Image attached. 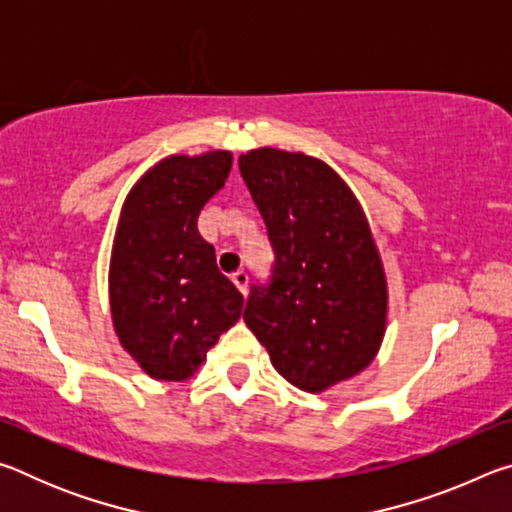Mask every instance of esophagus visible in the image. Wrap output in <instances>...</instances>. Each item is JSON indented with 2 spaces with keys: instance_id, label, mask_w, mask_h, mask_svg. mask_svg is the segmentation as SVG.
Here are the masks:
<instances>
[{
  "instance_id": "1",
  "label": "esophagus",
  "mask_w": 512,
  "mask_h": 512,
  "mask_svg": "<svg viewBox=\"0 0 512 512\" xmlns=\"http://www.w3.org/2000/svg\"><path fill=\"white\" fill-rule=\"evenodd\" d=\"M232 282H235V287L246 296V291H248V273L246 271H237L235 275H232Z\"/></svg>"
}]
</instances>
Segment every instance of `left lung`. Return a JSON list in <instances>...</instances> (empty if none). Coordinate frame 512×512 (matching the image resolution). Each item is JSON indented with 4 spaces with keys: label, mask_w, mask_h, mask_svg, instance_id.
I'll return each mask as SVG.
<instances>
[{
    "label": "left lung",
    "mask_w": 512,
    "mask_h": 512,
    "mask_svg": "<svg viewBox=\"0 0 512 512\" xmlns=\"http://www.w3.org/2000/svg\"><path fill=\"white\" fill-rule=\"evenodd\" d=\"M239 171L275 255L244 320L284 379L320 393L366 368L384 339L386 277L366 214L309 155L255 149Z\"/></svg>",
    "instance_id": "left-lung-1"
}]
</instances>
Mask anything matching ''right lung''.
<instances>
[{
	"label": "right lung",
	"mask_w": 512,
	"mask_h": 512,
	"mask_svg": "<svg viewBox=\"0 0 512 512\" xmlns=\"http://www.w3.org/2000/svg\"><path fill=\"white\" fill-rule=\"evenodd\" d=\"M230 167L228 151L171 155L144 173L121 210L110 262L112 323L153 379L192 377L241 316L244 296L196 228Z\"/></svg>",
	"instance_id": "1"
}]
</instances>
